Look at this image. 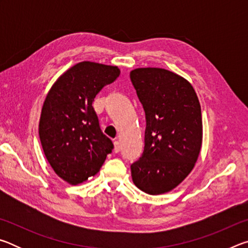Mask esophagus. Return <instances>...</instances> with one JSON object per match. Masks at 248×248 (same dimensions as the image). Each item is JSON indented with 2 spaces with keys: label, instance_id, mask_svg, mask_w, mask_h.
I'll use <instances>...</instances> for the list:
<instances>
[{
  "label": "esophagus",
  "instance_id": "obj_1",
  "mask_svg": "<svg viewBox=\"0 0 248 248\" xmlns=\"http://www.w3.org/2000/svg\"><path fill=\"white\" fill-rule=\"evenodd\" d=\"M120 149H121V146H120L119 141H115L114 142V151H115V152L118 153L119 151H120Z\"/></svg>",
  "mask_w": 248,
  "mask_h": 248
}]
</instances>
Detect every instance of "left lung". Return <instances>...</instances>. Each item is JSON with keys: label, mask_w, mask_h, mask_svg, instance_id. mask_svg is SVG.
<instances>
[{"label": "left lung", "mask_w": 248, "mask_h": 248, "mask_svg": "<svg viewBox=\"0 0 248 248\" xmlns=\"http://www.w3.org/2000/svg\"><path fill=\"white\" fill-rule=\"evenodd\" d=\"M130 78L145 112L142 156L131 165L136 186L149 195L169 192L194 169L202 144L201 107L191 84L159 68H139Z\"/></svg>", "instance_id": "left-lung-1"}]
</instances>
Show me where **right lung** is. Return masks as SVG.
Listing matches in <instances>:
<instances>
[{
  "label": "right lung",
  "mask_w": 248,
  "mask_h": 248,
  "mask_svg": "<svg viewBox=\"0 0 248 248\" xmlns=\"http://www.w3.org/2000/svg\"><path fill=\"white\" fill-rule=\"evenodd\" d=\"M119 74L118 66L79 62L54 82L45 99L40 142L54 173L66 183L78 185L95 176L114 149L100 130L93 102Z\"/></svg>",
  "instance_id": "1"
}]
</instances>
